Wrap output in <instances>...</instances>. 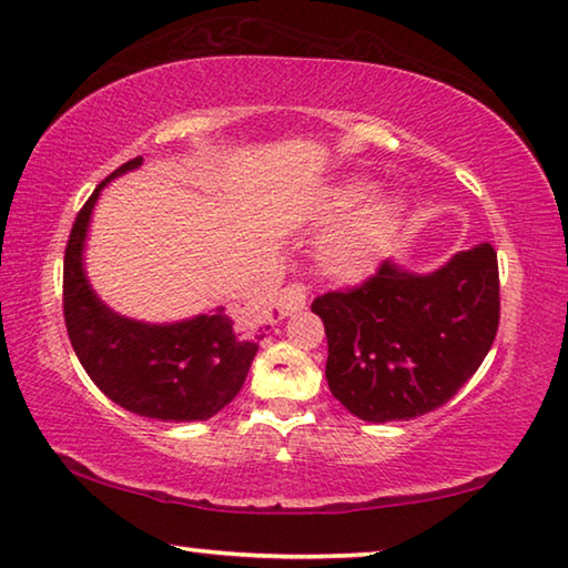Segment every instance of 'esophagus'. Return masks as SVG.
Segmentation results:
<instances>
[{
    "mask_svg": "<svg viewBox=\"0 0 568 568\" xmlns=\"http://www.w3.org/2000/svg\"><path fill=\"white\" fill-rule=\"evenodd\" d=\"M306 303H308V287L303 283H291L287 287H283L281 298H277V311H281L283 316H293V313L306 308Z\"/></svg>",
    "mask_w": 568,
    "mask_h": 568,
    "instance_id": "esophagus-1",
    "label": "esophagus"
}]
</instances>
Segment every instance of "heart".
Masks as SVG:
<instances>
[{
    "instance_id": "1",
    "label": "heart",
    "mask_w": 568,
    "mask_h": 568,
    "mask_svg": "<svg viewBox=\"0 0 568 568\" xmlns=\"http://www.w3.org/2000/svg\"><path fill=\"white\" fill-rule=\"evenodd\" d=\"M369 193L372 185L367 181L338 183L321 201L318 216H346L362 200L369 197ZM397 219H400V203L393 196H372L365 207L354 212L344 224H338L326 236L318 250L321 267L328 275L342 277V281H359V277H365L377 265L379 252H383L390 234L395 232Z\"/></svg>"
}]
</instances>
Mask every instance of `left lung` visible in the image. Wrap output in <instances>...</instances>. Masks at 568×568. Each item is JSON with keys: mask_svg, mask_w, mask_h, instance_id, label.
<instances>
[{"mask_svg": "<svg viewBox=\"0 0 568 568\" xmlns=\"http://www.w3.org/2000/svg\"><path fill=\"white\" fill-rule=\"evenodd\" d=\"M326 328L328 390L352 416L410 420L442 408L479 369L500 326L493 244L430 275L383 262L365 283L311 303Z\"/></svg>", "mask_w": 568, "mask_h": 568, "instance_id": "1", "label": "left lung"}]
</instances>
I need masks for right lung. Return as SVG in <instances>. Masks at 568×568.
<instances>
[{
    "instance_id": "obj_1",
    "label": "right lung",
    "mask_w": 568,
    "mask_h": 568,
    "mask_svg": "<svg viewBox=\"0 0 568 568\" xmlns=\"http://www.w3.org/2000/svg\"><path fill=\"white\" fill-rule=\"evenodd\" d=\"M142 165L126 160L97 185L75 216L63 257V316L81 367L109 400L158 420H206L242 390L262 328L236 326L219 306L178 324H142L116 316L83 273L91 211L112 178Z\"/></svg>"
}]
</instances>
